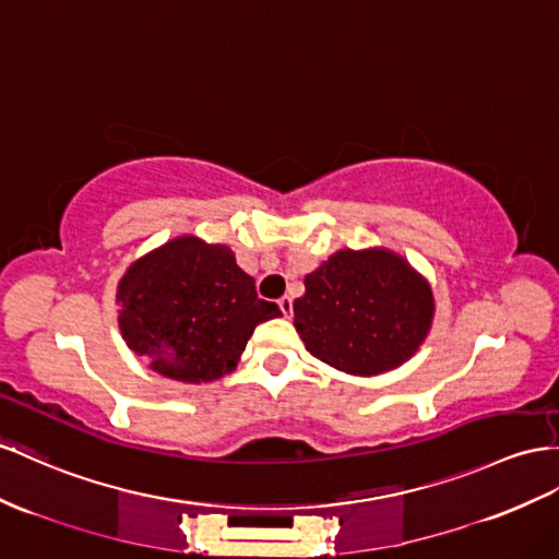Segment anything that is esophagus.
<instances>
[{"mask_svg":"<svg viewBox=\"0 0 559 559\" xmlns=\"http://www.w3.org/2000/svg\"><path fill=\"white\" fill-rule=\"evenodd\" d=\"M278 307H281V311L285 313V317H290V313H293V297H290V295L281 297V299H278Z\"/></svg>","mask_w":559,"mask_h":559,"instance_id":"1","label":"esophagus"}]
</instances>
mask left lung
<instances>
[{
  "label": "left lung",
  "instance_id": "1",
  "mask_svg": "<svg viewBox=\"0 0 559 559\" xmlns=\"http://www.w3.org/2000/svg\"><path fill=\"white\" fill-rule=\"evenodd\" d=\"M295 328L317 359L352 376L408 361L432 325L425 278L388 250H340L305 278Z\"/></svg>",
  "mask_w": 559,
  "mask_h": 559
}]
</instances>
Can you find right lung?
<instances>
[{
    "label": "right lung",
    "mask_w": 559,
    "mask_h": 559,
    "mask_svg": "<svg viewBox=\"0 0 559 559\" xmlns=\"http://www.w3.org/2000/svg\"><path fill=\"white\" fill-rule=\"evenodd\" d=\"M120 331L165 378L210 382L236 368L254 328L281 317L226 246L181 236L141 257L118 288Z\"/></svg>",
    "instance_id": "add662e5"
}]
</instances>
